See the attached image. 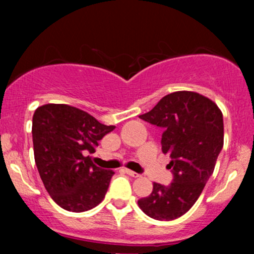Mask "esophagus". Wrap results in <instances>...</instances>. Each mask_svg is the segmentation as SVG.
<instances>
[{"mask_svg":"<svg viewBox=\"0 0 254 254\" xmlns=\"http://www.w3.org/2000/svg\"><path fill=\"white\" fill-rule=\"evenodd\" d=\"M125 173H127V175H129V176H131V177H134V178H137V177H140L141 175H139V173H136V172H134V171H131V170H127V168H125Z\"/></svg>","mask_w":254,"mask_h":254,"instance_id":"1","label":"esophagus"}]
</instances>
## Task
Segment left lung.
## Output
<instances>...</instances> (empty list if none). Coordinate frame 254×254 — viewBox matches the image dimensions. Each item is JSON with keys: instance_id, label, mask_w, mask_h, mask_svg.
<instances>
[{"instance_id": "1", "label": "left lung", "mask_w": 254, "mask_h": 254, "mask_svg": "<svg viewBox=\"0 0 254 254\" xmlns=\"http://www.w3.org/2000/svg\"><path fill=\"white\" fill-rule=\"evenodd\" d=\"M139 118L163 129L161 145L171 157L173 181L153 183L152 193L137 204L152 219L175 220L195 204L214 172L224 146L222 113L201 94L178 91Z\"/></svg>"}]
</instances>
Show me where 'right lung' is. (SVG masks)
<instances>
[{"label": "right lung", "mask_w": 254, "mask_h": 254, "mask_svg": "<svg viewBox=\"0 0 254 254\" xmlns=\"http://www.w3.org/2000/svg\"><path fill=\"white\" fill-rule=\"evenodd\" d=\"M67 104H45L33 115V146L38 172L53 200L72 212L87 211L106 196L114 172L92 162L99 140L114 130Z\"/></svg>", "instance_id": "add662e5"}]
</instances>
